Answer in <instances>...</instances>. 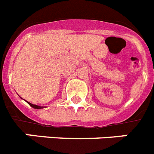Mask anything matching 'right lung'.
I'll return each instance as SVG.
<instances>
[{"label":"right lung","instance_id":"1","mask_svg":"<svg viewBox=\"0 0 154 154\" xmlns=\"http://www.w3.org/2000/svg\"><path fill=\"white\" fill-rule=\"evenodd\" d=\"M27 103H28V104L31 106L32 108L34 109H42V108H44V106H37V105H34V104H31V103H29V102H27Z\"/></svg>","mask_w":154,"mask_h":154}]
</instances>
